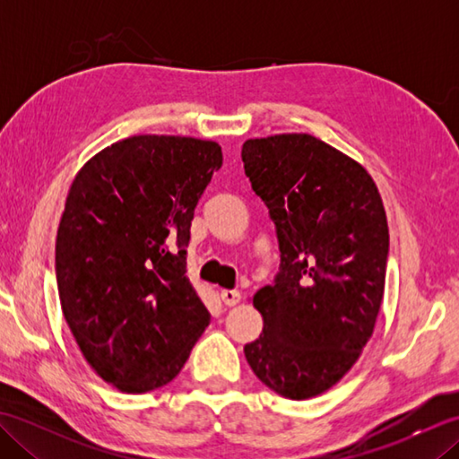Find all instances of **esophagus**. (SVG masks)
Masks as SVG:
<instances>
[{
  "instance_id": "34e87169",
  "label": "esophagus",
  "mask_w": 459,
  "mask_h": 459,
  "mask_svg": "<svg viewBox=\"0 0 459 459\" xmlns=\"http://www.w3.org/2000/svg\"><path fill=\"white\" fill-rule=\"evenodd\" d=\"M221 299L224 301V306H237L240 301V291L237 290H222L221 291Z\"/></svg>"
}]
</instances>
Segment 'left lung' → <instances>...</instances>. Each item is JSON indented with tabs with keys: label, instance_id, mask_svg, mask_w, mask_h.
Masks as SVG:
<instances>
[{
	"label": "left lung",
	"instance_id": "8db88e82",
	"mask_svg": "<svg viewBox=\"0 0 459 459\" xmlns=\"http://www.w3.org/2000/svg\"><path fill=\"white\" fill-rule=\"evenodd\" d=\"M242 163L276 224L280 272L252 304L255 375L291 398L325 393L357 363L385 294L388 224L363 165L309 134L247 140Z\"/></svg>",
	"mask_w": 459,
	"mask_h": 459
}]
</instances>
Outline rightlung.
Instances as JSON below:
<instances>
[{
    "instance_id": "add662e5",
    "label": "right lung",
    "mask_w": 459,
    "mask_h": 459,
    "mask_svg": "<svg viewBox=\"0 0 459 459\" xmlns=\"http://www.w3.org/2000/svg\"><path fill=\"white\" fill-rule=\"evenodd\" d=\"M217 142L132 135L82 165L56 232L63 316L84 359L122 393L179 375L211 314L187 278L191 221L221 169Z\"/></svg>"
}]
</instances>
